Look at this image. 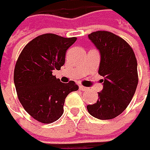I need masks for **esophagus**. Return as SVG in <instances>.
Listing matches in <instances>:
<instances>
[{
    "mask_svg": "<svg viewBox=\"0 0 150 150\" xmlns=\"http://www.w3.org/2000/svg\"><path fill=\"white\" fill-rule=\"evenodd\" d=\"M79 89L81 90V91H86V90H87V87H86V86H79Z\"/></svg>",
    "mask_w": 150,
    "mask_h": 150,
    "instance_id": "obj_1",
    "label": "esophagus"
}]
</instances>
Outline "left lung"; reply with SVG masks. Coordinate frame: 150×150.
Here are the masks:
<instances>
[{
	"label": "left lung",
	"instance_id": "1",
	"mask_svg": "<svg viewBox=\"0 0 150 150\" xmlns=\"http://www.w3.org/2000/svg\"><path fill=\"white\" fill-rule=\"evenodd\" d=\"M88 37L100 52L98 74L104 80L102 92L98 93L99 98L86 109L95 118L114 119L127 109L136 92V56L126 40L110 31H95Z\"/></svg>",
	"mask_w": 150,
	"mask_h": 150
}]
</instances>
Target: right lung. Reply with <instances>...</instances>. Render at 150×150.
Segmentation results:
<instances>
[{
    "label": "right lung",
    "instance_id": "obj_1",
    "mask_svg": "<svg viewBox=\"0 0 150 150\" xmlns=\"http://www.w3.org/2000/svg\"><path fill=\"white\" fill-rule=\"evenodd\" d=\"M76 39L40 35L23 47L17 60L13 80L18 100L31 117L40 123L49 124L59 119L68 94L78 90L75 81L63 83L52 75L53 69L59 70L64 64L67 50Z\"/></svg>",
    "mask_w": 150,
    "mask_h": 150
}]
</instances>
